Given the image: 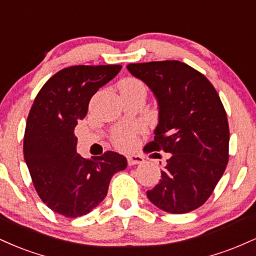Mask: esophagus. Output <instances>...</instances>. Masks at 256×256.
Listing matches in <instances>:
<instances>
[{
	"mask_svg": "<svg viewBox=\"0 0 256 256\" xmlns=\"http://www.w3.org/2000/svg\"><path fill=\"white\" fill-rule=\"evenodd\" d=\"M143 158L140 156V155H128V165L134 166V165H140V164H143Z\"/></svg>",
	"mask_w": 256,
	"mask_h": 256,
	"instance_id": "esophagus-1",
	"label": "esophagus"
}]
</instances>
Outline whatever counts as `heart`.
Here are the masks:
<instances>
[{
    "label": "heart",
    "mask_w": 256,
    "mask_h": 256,
    "mask_svg": "<svg viewBox=\"0 0 256 256\" xmlns=\"http://www.w3.org/2000/svg\"><path fill=\"white\" fill-rule=\"evenodd\" d=\"M119 88H124V89H143L146 90L144 84L140 80V79L136 78H125L120 82ZM143 130V126L138 124L134 126L132 128H128V130H124L119 134H116L114 136V143H116V146H119L120 149H128L131 148L132 146L136 142V134L138 132Z\"/></svg>",
    "instance_id": "obj_1"
}]
</instances>
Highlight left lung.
<instances>
[{
	"instance_id": "left-lung-1",
	"label": "left lung",
	"mask_w": 256,
	"mask_h": 256,
	"mask_svg": "<svg viewBox=\"0 0 256 256\" xmlns=\"http://www.w3.org/2000/svg\"><path fill=\"white\" fill-rule=\"evenodd\" d=\"M126 67L158 100V124L146 152H168L160 182L146 196L165 212H192L212 195L228 165L230 131L224 106L212 83L180 61Z\"/></svg>"
}]
</instances>
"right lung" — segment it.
Instances as JSON below:
<instances>
[{"mask_svg":"<svg viewBox=\"0 0 256 256\" xmlns=\"http://www.w3.org/2000/svg\"><path fill=\"white\" fill-rule=\"evenodd\" d=\"M120 70V64L61 70L43 85L28 113L24 158L32 183L44 204L67 218L85 216L101 204L114 173L128 166L118 152L88 160L76 150V125L86 116L91 98Z\"/></svg>","mask_w":256,"mask_h":256,"instance_id":"obj_1","label":"right lung"}]
</instances>
